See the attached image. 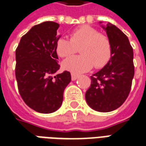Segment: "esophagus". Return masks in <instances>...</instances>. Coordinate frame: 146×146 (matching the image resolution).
<instances>
[{
    "label": "esophagus",
    "instance_id": "obj_1",
    "mask_svg": "<svg viewBox=\"0 0 146 146\" xmlns=\"http://www.w3.org/2000/svg\"><path fill=\"white\" fill-rule=\"evenodd\" d=\"M78 75L77 74H76V73H71V79H72V80H75L77 79V77H78Z\"/></svg>",
    "mask_w": 146,
    "mask_h": 146
}]
</instances>
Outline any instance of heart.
<instances>
[{"label": "heart", "mask_w": 146, "mask_h": 146, "mask_svg": "<svg viewBox=\"0 0 146 146\" xmlns=\"http://www.w3.org/2000/svg\"><path fill=\"white\" fill-rule=\"evenodd\" d=\"M80 55L66 60L62 64L65 70L74 73H82L104 67L109 62L112 54L111 40L95 27L83 25L75 28L70 34V39L60 38L56 42L55 52L60 58H68L78 49Z\"/></svg>", "instance_id": "obj_1"}]
</instances>
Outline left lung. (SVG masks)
<instances>
[{"instance_id":"obj_1","label":"left lung","mask_w":146,"mask_h":146,"mask_svg":"<svg viewBox=\"0 0 146 146\" xmlns=\"http://www.w3.org/2000/svg\"><path fill=\"white\" fill-rule=\"evenodd\" d=\"M105 30L111 42V58L91 76V85L85 93L89 107L100 112L111 111L123 104L130 94L134 75L133 48L127 36L111 23Z\"/></svg>"}]
</instances>
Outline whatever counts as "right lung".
Returning a JSON list of instances; mask_svg holds the SVG:
<instances>
[{
	"label": "right lung",
	"instance_id": "right-lung-1",
	"mask_svg": "<svg viewBox=\"0 0 146 146\" xmlns=\"http://www.w3.org/2000/svg\"><path fill=\"white\" fill-rule=\"evenodd\" d=\"M58 23L46 21L35 25L22 36L16 50V78L20 96L39 113L57 111L71 80L70 72L56 74L60 66L55 52Z\"/></svg>",
	"mask_w": 146,
	"mask_h": 146
}]
</instances>
